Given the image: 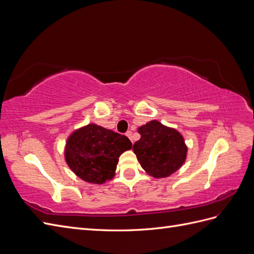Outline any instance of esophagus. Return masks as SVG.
Segmentation results:
<instances>
[{"label": "esophagus", "instance_id": "esophagus-1", "mask_svg": "<svg viewBox=\"0 0 254 254\" xmlns=\"http://www.w3.org/2000/svg\"><path fill=\"white\" fill-rule=\"evenodd\" d=\"M126 135L129 137V139H130V141H131V142H133V140H132V132L131 131H130V130H129V131H127L126 132Z\"/></svg>", "mask_w": 254, "mask_h": 254}]
</instances>
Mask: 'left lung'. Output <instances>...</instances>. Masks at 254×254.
Segmentation results:
<instances>
[{"instance_id":"8db88e82","label":"left lung","mask_w":254,"mask_h":254,"mask_svg":"<svg viewBox=\"0 0 254 254\" xmlns=\"http://www.w3.org/2000/svg\"><path fill=\"white\" fill-rule=\"evenodd\" d=\"M139 133L141 139L132 149L146 173L155 178H165L179 170L188 148L177 130L151 121L139 128Z\"/></svg>"}]
</instances>
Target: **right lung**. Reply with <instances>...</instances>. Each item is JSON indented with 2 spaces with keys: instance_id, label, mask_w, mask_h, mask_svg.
Listing matches in <instances>:
<instances>
[{
  "instance_id": "1",
  "label": "right lung",
  "mask_w": 254,
  "mask_h": 254,
  "mask_svg": "<svg viewBox=\"0 0 254 254\" xmlns=\"http://www.w3.org/2000/svg\"><path fill=\"white\" fill-rule=\"evenodd\" d=\"M131 146L127 136L89 124L76 130L67 139L65 161L83 181L103 184L114 176L119 157Z\"/></svg>"
}]
</instances>
